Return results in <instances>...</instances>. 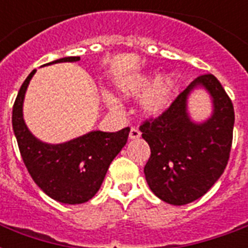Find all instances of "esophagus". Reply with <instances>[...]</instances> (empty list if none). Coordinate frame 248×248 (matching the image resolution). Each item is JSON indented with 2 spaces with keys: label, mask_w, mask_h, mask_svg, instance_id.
I'll return each instance as SVG.
<instances>
[{
  "label": "esophagus",
  "mask_w": 248,
  "mask_h": 248,
  "mask_svg": "<svg viewBox=\"0 0 248 248\" xmlns=\"http://www.w3.org/2000/svg\"><path fill=\"white\" fill-rule=\"evenodd\" d=\"M140 135H141V132L139 131V128H138V127H131V130H130V135H128V138H130V139H139Z\"/></svg>",
  "instance_id": "1"
}]
</instances>
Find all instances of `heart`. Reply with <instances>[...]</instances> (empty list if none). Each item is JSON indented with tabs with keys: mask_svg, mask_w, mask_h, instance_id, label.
<instances>
[{
	"mask_svg": "<svg viewBox=\"0 0 248 248\" xmlns=\"http://www.w3.org/2000/svg\"><path fill=\"white\" fill-rule=\"evenodd\" d=\"M149 83H151V78L147 76H130L122 82L118 83V93L124 96L138 95L143 93L149 86ZM175 91H176V81L171 76L158 79L141 99L143 112L151 117L159 116L170 105Z\"/></svg>",
	"mask_w": 248,
	"mask_h": 248,
	"instance_id": "1",
	"label": "heart"
}]
</instances>
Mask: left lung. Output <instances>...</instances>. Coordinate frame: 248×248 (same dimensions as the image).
<instances>
[{
  "instance_id": "1",
  "label": "left lung",
  "mask_w": 248,
  "mask_h": 248,
  "mask_svg": "<svg viewBox=\"0 0 248 248\" xmlns=\"http://www.w3.org/2000/svg\"><path fill=\"white\" fill-rule=\"evenodd\" d=\"M204 85L214 99V114L196 125L186 114V96ZM234 108L221 83L211 73L198 76L161 116L140 124L151 147L144 167L149 188L159 200L181 206L198 200L223 175L231 155Z\"/></svg>"
}]
</instances>
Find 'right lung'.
I'll list each match as a JSON object with an SVG mask.
<instances>
[{
    "label": "right lung",
    "mask_w": 248,
    "mask_h": 248,
    "mask_svg": "<svg viewBox=\"0 0 248 248\" xmlns=\"http://www.w3.org/2000/svg\"><path fill=\"white\" fill-rule=\"evenodd\" d=\"M68 56L51 63L78 62ZM25 78L13 107V128L25 167L38 186L52 200L78 204L91 200L105 177L114 157L126 145L130 127L117 132L93 131L68 143L50 145L37 140L23 120V99L29 81Z\"/></svg>",
    "instance_id": "obj_1"
}]
</instances>
